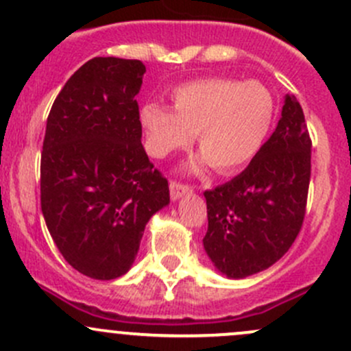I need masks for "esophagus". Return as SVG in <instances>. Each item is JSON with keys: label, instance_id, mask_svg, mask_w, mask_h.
Instances as JSON below:
<instances>
[{"label": "esophagus", "instance_id": "esophagus-1", "mask_svg": "<svg viewBox=\"0 0 351 351\" xmlns=\"http://www.w3.org/2000/svg\"><path fill=\"white\" fill-rule=\"evenodd\" d=\"M190 191V186L182 185V183L171 182L169 183V195H171V200H180L183 195H186Z\"/></svg>", "mask_w": 351, "mask_h": 351}]
</instances>
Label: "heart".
Instances as JSON below:
<instances>
[{"mask_svg":"<svg viewBox=\"0 0 351 351\" xmlns=\"http://www.w3.org/2000/svg\"><path fill=\"white\" fill-rule=\"evenodd\" d=\"M173 101L175 109L146 102L139 110L146 149L166 158L197 134L202 156L191 161L190 171L208 163L219 173L241 169L257 156L274 121V97L256 80H191L173 90Z\"/></svg>","mask_w":351,"mask_h":351,"instance_id":"1","label":"heart"}]
</instances>
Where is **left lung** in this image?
Masks as SVG:
<instances>
[{"instance_id": "obj_1", "label": "left lung", "mask_w": 351, "mask_h": 351, "mask_svg": "<svg viewBox=\"0 0 351 351\" xmlns=\"http://www.w3.org/2000/svg\"><path fill=\"white\" fill-rule=\"evenodd\" d=\"M309 176L311 139L300 102L287 94L278 128L250 165L204 193V247L220 274L243 279L289 250L304 220Z\"/></svg>"}]
</instances>
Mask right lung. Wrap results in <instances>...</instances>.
Masks as SVG:
<instances>
[{
	"instance_id": "1",
	"label": "right lung",
	"mask_w": 351,
	"mask_h": 351,
	"mask_svg": "<svg viewBox=\"0 0 351 351\" xmlns=\"http://www.w3.org/2000/svg\"><path fill=\"white\" fill-rule=\"evenodd\" d=\"M139 60L95 57L51 106L40 166L42 212L55 245L80 274L110 281L138 256L168 180L141 145Z\"/></svg>"
}]
</instances>
